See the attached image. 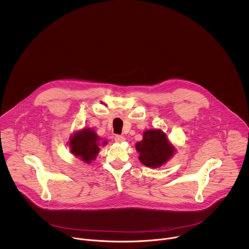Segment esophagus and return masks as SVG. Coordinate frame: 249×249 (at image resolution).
Returning <instances> with one entry per match:
<instances>
[{
	"label": "esophagus",
	"instance_id": "1",
	"mask_svg": "<svg viewBox=\"0 0 249 249\" xmlns=\"http://www.w3.org/2000/svg\"><path fill=\"white\" fill-rule=\"evenodd\" d=\"M124 140H125V138L124 136H120V135L115 136V142H123Z\"/></svg>",
	"mask_w": 249,
	"mask_h": 249
}]
</instances>
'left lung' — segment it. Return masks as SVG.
<instances>
[{"label": "left lung", "mask_w": 249, "mask_h": 249, "mask_svg": "<svg viewBox=\"0 0 249 249\" xmlns=\"http://www.w3.org/2000/svg\"><path fill=\"white\" fill-rule=\"evenodd\" d=\"M139 160L145 167L160 168L176 153L177 149L161 129H147L142 133V140L136 142Z\"/></svg>", "instance_id": "obj_1"}]
</instances>
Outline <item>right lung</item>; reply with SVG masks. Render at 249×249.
<instances>
[{"label": "right lung", "instance_id": "add662e5", "mask_svg": "<svg viewBox=\"0 0 249 249\" xmlns=\"http://www.w3.org/2000/svg\"><path fill=\"white\" fill-rule=\"evenodd\" d=\"M107 143V140L103 141L92 128H82L75 131L69 140L71 153L87 164L96 159L101 149L100 146Z\"/></svg>", "mask_w": 249, "mask_h": 249}]
</instances>
